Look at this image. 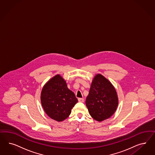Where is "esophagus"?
<instances>
[{"label": "esophagus", "mask_w": 155, "mask_h": 155, "mask_svg": "<svg viewBox=\"0 0 155 155\" xmlns=\"http://www.w3.org/2000/svg\"><path fill=\"white\" fill-rule=\"evenodd\" d=\"M78 101L79 102L83 103V102H84V99L83 98H78Z\"/></svg>", "instance_id": "34e87169"}]
</instances>
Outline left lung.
<instances>
[{
  "label": "left lung",
  "instance_id": "left-lung-1",
  "mask_svg": "<svg viewBox=\"0 0 155 155\" xmlns=\"http://www.w3.org/2000/svg\"><path fill=\"white\" fill-rule=\"evenodd\" d=\"M85 104L90 115L101 121L114 114L118 105V98L114 86L100 74L96 75L90 88Z\"/></svg>",
  "mask_w": 155,
  "mask_h": 155
}]
</instances>
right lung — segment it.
Here are the masks:
<instances>
[{"mask_svg": "<svg viewBox=\"0 0 155 155\" xmlns=\"http://www.w3.org/2000/svg\"><path fill=\"white\" fill-rule=\"evenodd\" d=\"M41 102L49 117L61 121L69 116L78 99L74 93L67 88L64 80L58 75L48 81L43 88Z\"/></svg>", "mask_w": 155, "mask_h": 155, "instance_id": "add662e5", "label": "right lung"}]
</instances>
